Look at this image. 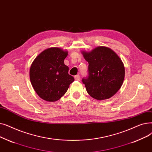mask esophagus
<instances>
[{
    "instance_id": "34e87169",
    "label": "esophagus",
    "mask_w": 152,
    "mask_h": 152,
    "mask_svg": "<svg viewBox=\"0 0 152 152\" xmlns=\"http://www.w3.org/2000/svg\"><path fill=\"white\" fill-rule=\"evenodd\" d=\"M74 78H75V80H77V81H80V75H75L74 77Z\"/></svg>"
}]
</instances>
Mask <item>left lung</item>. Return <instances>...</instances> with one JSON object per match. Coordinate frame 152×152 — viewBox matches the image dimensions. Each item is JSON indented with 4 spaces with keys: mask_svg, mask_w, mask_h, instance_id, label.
I'll list each match as a JSON object with an SVG mask.
<instances>
[{
    "mask_svg": "<svg viewBox=\"0 0 152 152\" xmlns=\"http://www.w3.org/2000/svg\"><path fill=\"white\" fill-rule=\"evenodd\" d=\"M82 54L89 64L88 77L82 79L88 93L98 100L110 98L121 88L124 79V66L119 57L104 46Z\"/></svg>",
    "mask_w": 152,
    "mask_h": 152,
    "instance_id": "1",
    "label": "left lung"
}]
</instances>
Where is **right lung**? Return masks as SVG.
<instances>
[{"instance_id": "1", "label": "right lung", "mask_w": 152, "mask_h": 152, "mask_svg": "<svg viewBox=\"0 0 152 152\" xmlns=\"http://www.w3.org/2000/svg\"><path fill=\"white\" fill-rule=\"evenodd\" d=\"M68 52L59 48L43 50L33 61L30 69V78L38 95L47 102H54L64 95L74 78L69 74L64 64Z\"/></svg>"}]
</instances>
